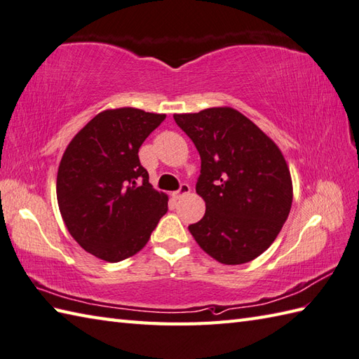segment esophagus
I'll return each instance as SVG.
<instances>
[{"mask_svg":"<svg viewBox=\"0 0 359 359\" xmlns=\"http://www.w3.org/2000/svg\"><path fill=\"white\" fill-rule=\"evenodd\" d=\"M189 191H191V188H189V185L188 184H182L177 191L174 193V197H175V199H180V197L189 194Z\"/></svg>","mask_w":359,"mask_h":359,"instance_id":"1","label":"esophagus"}]
</instances>
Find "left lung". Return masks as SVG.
Returning <instances> with one entry per match:
<instances>
[{
	"instance_id": "left-lung-1",
	"label": "left lung",
	"mask_w": 359,
	"mask_h": 359,
	"mask_svg": "<svg viewBox=\"0 0 359 359\" xmlns=\"http://www.w3.org/2000/svg\"><path fill=\"white\" fill-rule=\"evenodd\" d=\"M201 156L196 191L205 216L188 226L201 248L225 265L253 261L285 224L293 187L282 152L233 108L175 114Z\"/></svg>"
}]
</instances>
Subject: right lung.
Segmentation results:
<instances>
[{
  "label": "right lung",
  "instance_id": "1",
  "mask_svg": "<svg viewBox=\"0 0 359 359\" xmlns=\"http://www.w3.org/2000/svg\"><path fill=\"white\" fill-rule=\"evenodd\" d=\"M165 114L103 111L74 137L57 174L60 212L72 238L106 262L135 255L168 211V196L149 184L139 158Z\"/></svg>",
  "mask_w": 359,
  "mask_h": 359
}]
</instances>
